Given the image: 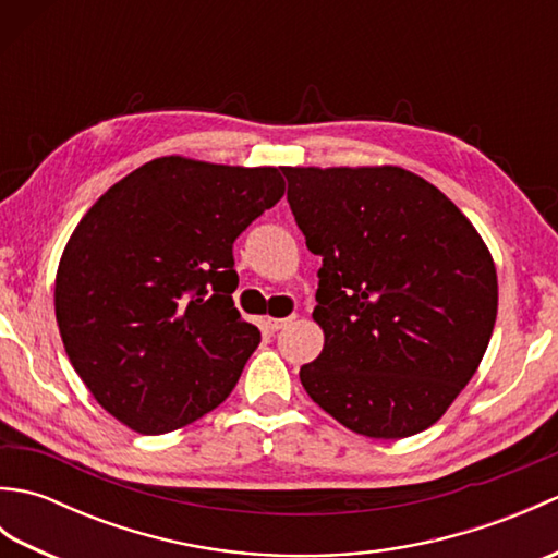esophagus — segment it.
<instances>
[{
	"label": "esophagus",
	"mask_w": 558,
	"mask_h": 558,
	"mask_svg": "<svg viewBox=\"0 0 558 558\" xmlns=\"http://www.w3.org/2000/svg\"><path fill=\"white\" fill-rule=\"evenodd\" d=\"M292 318H294V316H288V318H270V316H268L266 324H268L270 330H280V328H286V326L292 322Z\"/></svg>",
	"instance_id": "1"
}]
</instances>
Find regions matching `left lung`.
Returning a JSON list of instances; mask_svg holds the SVG:
<instances>
[{"label":"left lung","mask_w":558,"mask_h":558,"mask_svg":"<svg viewBox=\"0 0 558 558\" xmlns=\"http://www.w3.org/2000/svg\"><path fill=\"white\" fill-rule=\"evenodd\" d=\"M322 256L324 350L300 369L330 417L369 438L432 426L487 352L499 286L487 244L434 184L384 168H282Z\"/></svg>","instance_id":"left-lung-1"}]
</instances>
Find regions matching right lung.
<instances>
[{"label":"right lung","instance_id":"right-lung-1","mask_svg":"<svg viewBox=\"0 0 558 558\" xmlns=\"http://www.w3.org/2000/svg\"><path fill=\"white\" fill-rule=\"evenodd\" d=\"M282 194L278 168L168 156L76 225L57 268V326L81 381L129 429L174 432L232 393L260 342L232 302V244Z\"/></svg>","mask_w":558,"mask_h":558}]
</instances>
